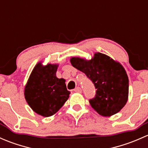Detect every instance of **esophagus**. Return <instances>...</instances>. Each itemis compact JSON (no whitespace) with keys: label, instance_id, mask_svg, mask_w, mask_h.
<instances>
[{"label":"esophagus","instance_id":"obj_1","mask_svg":"<svg viewBox=\"0 0 148 148\" xmlns=\"http://www.w3.org/2000/svg\"><path fill=\"white\" fill-rule=\"evenodd\" d=\"M74 92H78V93H81V92H82V89L79 87V86H77V87H76L75 89H74Z\"/></svg>","mask_w":148,"mask_h":148}]
</instances>
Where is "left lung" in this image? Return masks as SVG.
<instances>
[{"mask_svg": "<svg viewBox=\"0 0 148 148\" xmlns=\"http://www.w3.org/2000/svg\"><path fill=\"white\" fill-rule=\"evenodd\" d=\"M70 62L95 85L96 95L89 99L94 110L101 115L110 117L123 108L127 101L129 80L120 63L101 53H95L89 61L72 57Z\"/></svg>", "mask_w": 148, "mask_h": 148, "instance_id": "left-lung-1", "label": "left lung"}]
</instances>
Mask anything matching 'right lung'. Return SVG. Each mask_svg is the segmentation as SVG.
Here are the masks:
<instances>
[{
    "label": "right lung",
    "mask_w": 148,
    "mask_h": 148,
    "mask_svg": "<svg viewBox=\"0 0 148 148\" xmlns=\"http://www.w3.org/2000/svg\"><path fill=\"white\" fill-rule=\"evenodd\" d=\"M58 65L41 63L33 69L25 87L24 95L28 105L43 117H50L57 112L68 99L65 79L56 76Z\"/></svg>",
    "instance_id": "add662e5"
}]
</instances>
